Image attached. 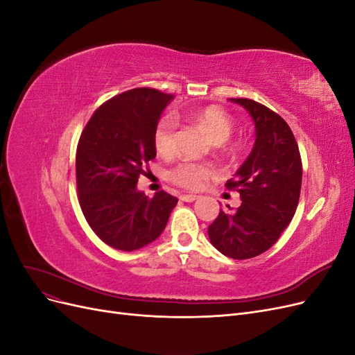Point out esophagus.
<instances>
[{
  "mask_svg": "<svg viewBox=\"0 0 355 355\" xmlns=\"http://www.w3.org/2000/svg\"><path fill=\"white\" fill-rule=\"evenodd\" d=\"M198 197L197 196H194V194H184V196H180V200L182 201H187V202H192V201H196Z\"/></svg>",
  "mask_w": 355,
  "mask_h": 355,
  "instance_id": "obj_1",
  "label": "esophagus"
}]
</instances>
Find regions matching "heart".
Instances as JSON below:
<instances>
[{
	"label": "heart",
	"instance_id": "obj_1",
	"mask_svg": "<svg viewBox=\"0 0 355 355\" xmlns=\"http://www.w3.org/2000/svg\"><path fill=\"white\" fill-rule=\"evenodd\" d=\"M189 118L206 132L214 144L227 142L232 133V118L218 106H206L191 114ZM176 132L178 123L173 115H164L157 121L153 130V145L158 155L167 158L176 153ZM213 175L214 168L209 164L194 159H182L170 168L168 179L180 188L197 191L206 185Z\"/></svg>",
	"mask_w": 355,
	"mask_h": 355
}]
</instances>
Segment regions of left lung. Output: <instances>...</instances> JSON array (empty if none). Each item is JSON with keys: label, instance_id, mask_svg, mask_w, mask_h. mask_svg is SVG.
<instances>
[{"label": "left lung", "instance_id": "left-lung-1", "mask_svg": "<svg viewBox=\"0 0 355 355\" xmlns=\"http://www.w3.org/2000/svg\"><path fill=\"white\" fill-rule=\"evenodd\" d=\"M231 101L252 115L256 142L237 175L225 184L239 192L241 206L220 210L209 227V239L222 254L243 261L272 247L293 219L302 185V159L280 115L252 99Z\"/></svg>", "mask_w": 355, "mask_h": 355}]
</instances>
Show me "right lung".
<instances>
[{
	"instance_id": "right-lung-1",
	"label": "right lung",
	"mask_w": 355,
	"mask_h": 355,
	"mask_svg": "<svg viewBox=\"0 0 355 355\" xmlns=\"http://www.w3.org/2000/svg\"><path fill=\"white\" fill-rule=\"evenodd\" d=\"M171 98L149 87L116 94L81 132L75 155L78 201L90 228L114 249L132 252L153 243L178 204L164 191L149 198L136 189L157 155L153 130Z\"/></svg>"
}]
</instances>
